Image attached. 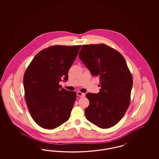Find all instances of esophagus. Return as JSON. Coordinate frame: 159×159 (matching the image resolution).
<instances>
[{
  "mask_svg": "<svg viewBox=\"0 0 159 159\" xmlns=\"http://www.w3.org/2000/svg\"><path fill=\"white\" fill-rule=\"evenodd\" d=\"M77 95L80 97H84L85 96V93H82V92H81L80 91H78V92H77Z\"/></svg>",
  "mask_w": 159,
  "mask_h": 159,
  "instance_id": "esophagus-1",
  "label": "esophagus"
}]
</instances>
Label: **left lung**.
Here are the masks:
<instances>
[{"label": "left lung", "mask_w": 159, "mask_h": 159, "mask_svg": "<svg viewBox=\"0 0 159 159\" xmlns=\"http://www.w3.org/2000/svg\"><path fill=\"white\" fill-rule=\"evenodd\" d=\"M79 57L91 74L99 78L101 88L97 94L86 95L89 101L86 118L100 128H111L130 104L133 80L126 62L121 53L103 43L84 45Z\"/></svg>", "instance_id": "obj_1"}]
</instances>
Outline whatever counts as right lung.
<instances>
[{"label":"right lung","mask_w":159,"mask_h":159,"mask_svg":"<svg viewBox=\"0 0 159 159\" xmlns=\"http://www.w3.org/2000/svg\"><path fill=\"white\" fill-rule=\"evenodd\" d=\"M81 45L50 46L31 61L23 79L25 100L31 117L43 128L53 129L67 121L76 93L59 84L68 73Z\"/></svg>","instance_id":"1"}]
</instances>
